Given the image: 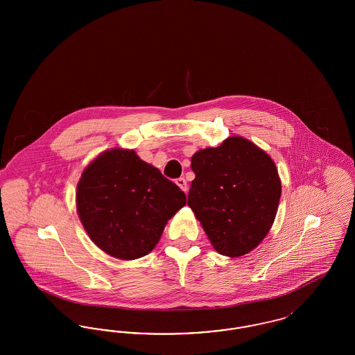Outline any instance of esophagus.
<instances>
[{"mask_svg":"<svg viewBox=\"0 0 355 355\" xmlns=\"http://www.w3.org/2000/svg\"><path fill=\"white\" fill-rule=\"evenodd\" d=\"M175 184H177V185L180 186V187H181V189H182V190H184V191H187V182H186V180L185 178H184V177H181V178H178V180H177V181H175Z\"/></svg>","mask_w":355,"mask_h":355,"instance_id":"esophagus-1","label":"esophagus"}]
</instances>
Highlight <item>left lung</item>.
<instances>
[{
	"label": "left lung",
	"mask_w": 355,
	"mask_h": 355,
	"mask_svg": "<svg viewBox=\"0 0 355 355\" xmlns=\"http://www.w3.org/2000/svg\"><path fill=\"white\" fill-rule=\"evenodd\" d=\"M191 169L187 205L214 249L227 257L252 252L269 233L281 197L270 157L250 141L230 137L196 153Z\"/></svg>",
	"instance_id": "1"
}]
</instances>
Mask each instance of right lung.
<instances>
[{"label":"right lung","instance_id":"right-lung-1","mask_svg":"<svg viewBox=\"0 0 355 355\" xmlns=\"http://www.w3.org/2000/svg\"><path fill=\"white\" fill-rule=\"evenodd\" d=\"M185 193L133 150L97 157L77 186V210L86 233L105 253L137 259L150 253Z\"/></svg>","mask_w":355,"mask_h":355}]
</instances>
